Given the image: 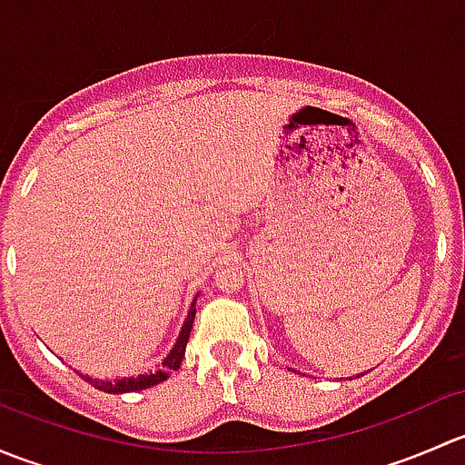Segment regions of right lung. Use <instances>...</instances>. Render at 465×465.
<instances>
[{
    "label": "right lung",
    "mask_w": 465,
    "mask_h": 465,
    "mask_svg": "<svg viewBox=\"0 0 465 465\" xmlns=\"http://www.w3.org/2000/svg\"><path fill=\"white\" fill-rule=\"evenodd\" d=\"M193 320H195V303L191 306L189 311V317H186L184 326H182L180 331V337H177L175 346H173L171 353L166 355V360L162 362V369L154 373H148V376H137V378H124V380H94L85 376L87 382H92L94 387L101 389V391H107V393H125V391H142V389H148V387H154V384L163 382V380L168 378V373L177 371L182 364V358H184V351H186V341H189V335H191V328H193Z\"/></svg>",
    "instance_id": "right-lung-1"
}]
</instances>
